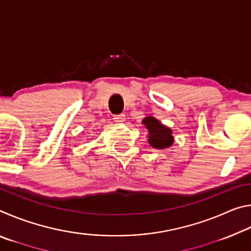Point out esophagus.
I'll use <instances>...</instances> for the list:
<instances>
[{"label": "esophagus", "instance_id": "esophagus-1", "mask_svg": "<svg viewBox=\"0 0 251 251\" xmlns=\"http://www.w3.org/2000/svg\"><path fill=\"white\" fill-rule=\"evenodd\" d=\"M126 120V117L124 114H120V115H116L115 117H114V121H115L116 123H120V124H122V123H124Z\"/></svg>", "mask_w": 251, "mask_h": 251}]
</instances>
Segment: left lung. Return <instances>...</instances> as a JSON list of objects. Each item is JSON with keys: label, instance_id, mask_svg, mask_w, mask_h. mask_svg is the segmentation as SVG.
Instances as JSON below:
<instances>
[{"label": "left lung", "instance_id": "left-lung-1", "mask_svg": "<svg viewBox=\"0 0 251 251\" xmlns=\"http://www.w3.org/2000/svg\"><path fill=\"white\" fill-rule=\"evenodd\" d=\"M142 124L148 130V143L152 148L165 150L174 144L173 130L154 116H146L142 121Z\"/></svg>", "mask_w": 251, "mask_h": 251}]
</instances>
